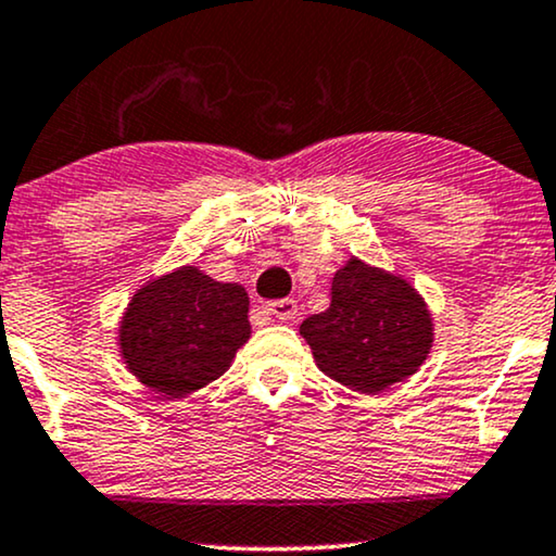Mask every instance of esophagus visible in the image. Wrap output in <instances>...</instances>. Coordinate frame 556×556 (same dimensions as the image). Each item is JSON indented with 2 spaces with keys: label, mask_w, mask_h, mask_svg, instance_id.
<instances>
[{
  "label": "esophagus",
  "mask_w": 556,
  "mask_h": 556,
  "mask_svg": "<svg viewBox=\"0 0 556 556\" xmlns=\"http://www.w3.org/2000/svg\"><path fill=\"white\" fill-rule=\"evenodd\" d=\"M266 311H269L277 320H292V318L298 316L300 307H298L295 300L285 298V300H274V303H269V307H266Z\"/></svg>",
  "instance_id": "34e87169"
}]
</instances>
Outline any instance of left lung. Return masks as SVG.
Listing matches in <instances>:
<instances>
[{
	"label": "left lung",
	"mask_w": 556,
	"mask_h": 556,
	"mask_svg": "<svg viewBox=\"0 0 556 556\" xmlns=\"http://www.w3.org/2000/svg\"><path fill=\"white\" fill-rule=\"evenodd\" d=\"M300 333L320 372L378 393L419 370L432 346V318L406 279L352 256L333 274L331 305L305 318Z\"/></svg>",
	"instance_id": "8db88e82"
}]
</instances>
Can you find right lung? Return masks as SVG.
<instances>
[{
  "instance_id": "right-lung-1",
  "label": "right lung",
  "mask_w": 556,
  "mask_h": 556,
  "mask_svg": "<svg viewBox=\"0 0 556 556\" xmlns=\"http://www.w3.org/2000/svg\"><path fill=\"white\" fill-rule=\"evenodd\" d=\"M249 337V292L214 282L197 266H180L137 290L118 329L129 370L168 399L217 380Z\"/></svg>"
}]
</instances>
